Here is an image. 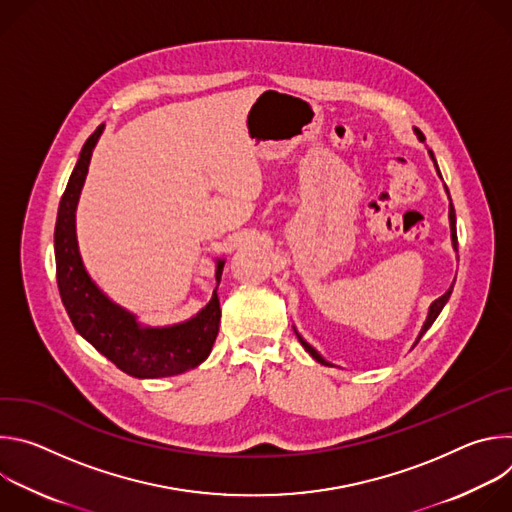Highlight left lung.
Masks as SVG:
<instances>
[{
  "label": "left lung",
  "mask_w": 512,
  "mask_h": 512,
  "mask_svg": "<svg viewBox=\"0 0 512 512\" xmlns=\"http://www.w3.org/2000/svg\"><path fill=\"white\" fill-rule=\"evenodd\" d=\"M415 133H417V137H419V141H425V137H423V133L419 131V129H415ZM429 156H431V160H433V164H435V158H433V152L429 150ZM435 170H437V174H440V168H437V164H435ZM440 178H442V174H440ZM446 192H448V186H446ZM448 196H450V192H448ZM450 231H452V245H454V249L458 251V235H456V210H454V204L450 202ZM452 289H454V285L446 291V294L442 296V298H437L431 306H429V312H427V318H425V322H423V328H421V332H419V336H417V340H415V344L421 340V336L431 328V324L435 322V318L440 316V312L444 310V306H446V302L450 300V296H452ZM296 336H298V340H300V344L306 348V352H310V356L314 358V360H318V362H322V364H328V367H332V364L314 348V346H310L300 334H298V330H296Z\"/></svg>",
  "instance_id": "1"
}]
</instances>
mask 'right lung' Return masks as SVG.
Here are the masks:
<instances>
[{
  "label": "right lung",
  "mask_w": 512,
  "mask_h": 512,
  "mask_svg": "<svg viewBox=\"0 0 512 512\" xmlns=\"http://www.w3.org/2000/svg\"><path fill=\"white\" fill-rule=\"evenodd\" d=\"M103 127L99 125L85 141L58 204L54 227L58 291L75 330L117 369L137 379L174 377L208 358L221 324V302L214 289L210 302L194 318L174 326L152 328L141 326L131 312L109 300L91 279L77 243V204ZM223 267L225 261L218 259L216 287L221 283Z\"/></svg>",
  "instance_id": "obj_1"
}]
</instances>
